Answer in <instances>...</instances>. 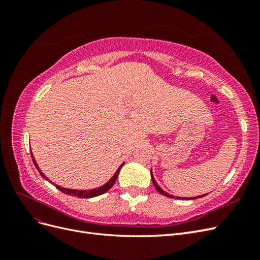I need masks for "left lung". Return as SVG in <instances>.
<instances>
[{
	"mask_svg": "<svg viewBox=\"0 0 260 260\" xmlns=\"http://www.w3.org/2000/svg\"><path fill=\"white\" fill-rule=\"evenodd\" d=\"M151 174H152V170H151ZM152 181H153V184H154V186H155V188H156L157 191H158L160 194H162V195H166V196H168V198H171V199H172V195H169L168 193L165 192V191L162 190V188H161L158 184H157V182L155 181V179H154L153 175H152ZM203 196H205V195H203ZM203 196H202V195H201V196H196V198H191L190 200H195V199H199V198H203ZM178 199H182V200L186 199V200H188V198H178Z\"/></svg>",
	"mask_w": 260,
	"mask_h": 260,
	"instance_id": "1",
	"label": "left lung"
}]
</instances>
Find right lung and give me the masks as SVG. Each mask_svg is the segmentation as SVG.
<instances>
[{"mask_svg":"<svg viewBox=\"0 0 260 260\" xmlns=\"http://www.w3.org/2000/svg\"><path fill=\"white\" fill-rule=\"evenodd\" d=\"M30 152H31V149H30ZM31 157H32V160H34L35 166H36V168L39 170V172H40V175H41L43 178L48 179V178H46V177L42 174L41 170L39 169L38 165H37V161L35 160V157H34L32 153H31ZM122 166H123V164L121 165V166H120L119 168L117 169V171L115 172V175L112 177V179L109 180L107 183H105L104 185H102V186H100V187H98V188H94V190H89V191L83 190V191H82V190H72V188H65V187H61V186H59V185H55V186H56L60 192L65 193V194L72 195V196H76V198H80V199H91V198H94V196H99V195H101V194H104L105 192H107V191L109 190V188H111V187L114 185V183L116 182V179H117L118 175H119V171H120V169H121Z\"/></svg>","mask_w":260,"mask_h":260,"instance_id":"1","label":"right lung"}]
</instances>
